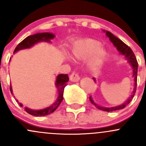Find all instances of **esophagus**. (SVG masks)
Returning a JSON list of instances; mask_svg holds the SVG:
<instances>
[{
	"label": "esophagus",
	"mask_w": 146,
	"mask_h": 146,
	"mask_svg": "<svg viewBox=\"0 0 146 146\" xmlns=\"http://www.w3.org/2000/svg\"><path fill=\"white\" fill-rule=\"evenodd\" d=\"M80 79V76H79L78 73H76V72H73L70 76V80L72 82H78L79 81Z\"/></svg>",
	"instance_id": "esophagus-1"
}]
</instances>
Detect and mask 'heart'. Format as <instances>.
I'll use <instances>...</instances> for the list:
<instances>
[{
  "label": "heart",
  "mask_w": 146,
  "mask_h": 146,
  "mask_svg": "<svg viewBox=\"0 0 146 146\" xmlns=\"http://www.w3.org/2000/svg\"><path fill=\"white\" fill-rule=\"evenodd\" d=\"M107 54V50L100 42L92 39L76 42L71 49L72 57L76 60L87 59L92 56L91 66L93 68H97L103 64Z\"/></svg>",
  "instance_id": "b5f03b06"
}]
</instances>
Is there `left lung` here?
Here are the masks:
<instances>
[{
  "mask_svg": "<svg viewBox=\"0 0 146 146\" xmlns=\"http://www.w3.org/2000/svg\"><path fill=\"white\" fill-rule=\"evenodd\" d=\"M106 33L107 36H108L110 40L111 41V43L114 44V46L117 48V51H119V54H121V55H123L126 57V60L128 61V62L129 63V64L131 65L132 68V76H133V81H134V86H133V92H131V95L129 96V98L126 100L123 104H120V105L116 106V107H101V106L98 105V104L94 102L92 100V97H90V100L91 103H92L93 105H95L99 110H102L104 111H116V110H121L123 109L126 105L130 103V102L132 100L133 98L134 97L135 93H136V85H137V73H138V62H137V60L136 56H135L134 54H133V51L131 50V48L129 46H128L125 43H123L121 39H119V38H117V36H114L113 34H111V32H109V31H105L103 30ZM94 81L96 82L95 78H93Z\"/></svg>",
  "mask_w": 146,
  "mask_h": 146,
  "instance_id": "left-lung-1",
  "label": "left lung"
}]
</instances>
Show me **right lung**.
<instances>
[{"label":"right lung","mask_w":146,"mask_h":146,"mask_svg":"<svg viewBox=\"0 0 146 146\" xmlns=\"http://www.w3.org/2000/svg\"><path fill=\"white\" fill-rule=\"evenodd\" d=\"M55 37V35L52 33L50 32H42V33H36L35 35H30L26 37L24 40L22 41L18 45L16 46L15 48L14 54L17 52L18 51L20 50L26 49V48H29L35 46L36 44L39 43V42H51V39H53ZM11 59V58H10ZM68 75L65 74H59L57 76L56 80L55 85L57 88V91H58V97H57L56 100L54 102L51 106L46 107V108L42 109V110H32L28 107H25V110L28 113V114H31L32 116H35V117H42V116H46L48 114H51L54 112L61 102H62L63 99H64V88L66 86V83L68 82ZM10 92L13 94V90H12V86L10 85ZM16 101L18 102L19 105L20 107H23V104L22 103L19 102L18 100H16Z\"/></svg>","instance_id":"1"}]
</instances>
